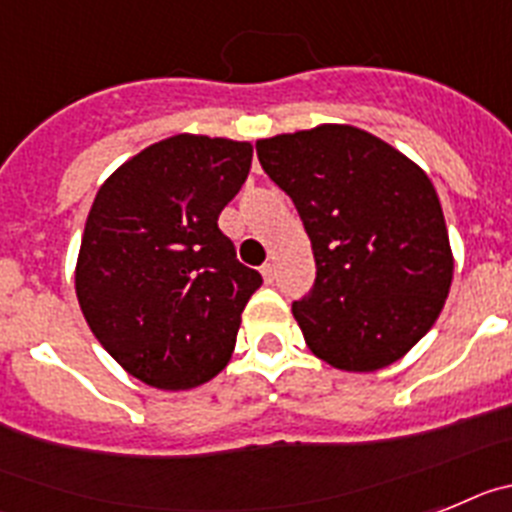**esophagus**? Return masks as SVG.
<instances>
[{
  "mask_svg": "<svg viewBox=\"0 0 512 512\" xmlns=\"http://www.w3.org/2000/svg\"><path fill=\"white\" fill-rule=\"evenodd\" d=\"M260 273H262V281L273 283L275 281V265H273V262H265V265L260 268Z\"/></svg>",
  "mask_w": 512,
  "mask_h": 512,
  "instance_id": "obj_1",
  "label": "esophagus"
}]
</instances>
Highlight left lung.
<instances>
[{
	"label": "left lung",
	"instance_id": "left-lung-1",
	"mask_svg": "<svg viewBox=\"0 0 512 512\" xmlns=\"http://www.w3.org/2000/svg\"><path fill=\"white\" fill-rule=\"evenodd\" d=\"M257 159L293 201L317 281L291 306L309 350L337 371L397 363L441 314L453 252L433 182L379 136L342 123L257 139Z\"/></svg>",
	"mask_w": 512,
	"mask_h": 512
}]
</instances>
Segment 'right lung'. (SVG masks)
<instances>
[{
	"instance_id": "1",
	"label": "right lung",
	"mask_w": 512,
	"mask_h": 512,
	"mask_svg": "<svg viewBox=\"0 0 512 512\" xmlns=\"http://www.w3.org/2000/svg\"><path fill=\"white\" fill-rule=\"evenodd\" d=\"M250 164V141L177 133L97 190L74 288L92 335L133 379L185 391L229 363L262 278L237 260L219 213Z\"/></svg>"
}]
</instances>
